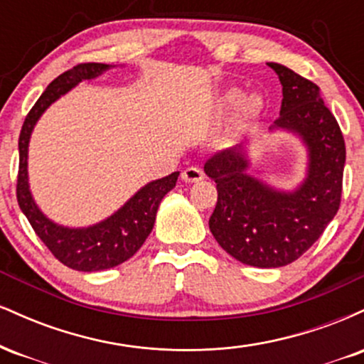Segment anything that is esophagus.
Listing matches in <instances>:
<instances>
[{
  "instance_id": "1",
  "label": "esophagus",
  "mask_w": 364,
  "mask_h": 364,
  "mask_svg": "<svg viewBox=\"0 0 364 364\" xmlns=\"http://www.w3.org/2000/svg\"><path fill=\"white\" fill-rule=\"evenodd\" d=\"M203 176H205V174H203V171L198 168H186L181 173L183 181H186V183H198V181H202Z\"/></svg>"
}]
</instances>
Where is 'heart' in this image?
Returning <instances> with one entry per match:
<instances>
[{
  "mask_svg": "<svg viewBox=\"0 0 364 364\" xmlns=\"http://www.w3.org/2000/svg\"><path fill=\"white\" fill-rule=\"evenodd\" d=\"M224 106L232 109V107L240 106V119L243 123H252L265 109V99L258 92H252V94L243 95L241 89H229L224 94Z\"/></svg>",
  "mask_w": 364,
  "mask_h": 364,
  "instance_id": "b5f03b06",
  "label": "heart"
}]
</instances>
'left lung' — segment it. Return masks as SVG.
I'll return each mask as SVG.
<instances>
[{
    "instance_id": "1",
    "label": "left lung",
    "mask_w": 364,
    "mask_h": 364,
    "mask_svg": "<svg viewBox=\"0 0 364 364\" xmlns=\"http://www.w3.org/2000/svg\"><path fill=\"white\" fill-rule=\"evenodd\" d=\"M269 66L282 85L281 112L270 129L299 136L306 176L294 190L267 185L248 174L243 145L220 150L203 168L217 183L210 232L231 257L258 269L284 267L311 248L339 210L346 164L344 136L318 85L279 63Z\"/></svg>"
}]
</instances>
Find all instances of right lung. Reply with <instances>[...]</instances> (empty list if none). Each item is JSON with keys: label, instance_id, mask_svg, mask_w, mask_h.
Instances as JSON below:
<instances>
[{"label": "right lung", "instance_id": "1", "mask_svg": "<svg viewBox=\"0 0 364 364\" xmlns=\"http://www.w3.org/2000/svg\"><path fill=\"white\" fill-rule=\"evenodd\" d=\"M112 68L104 63H82L49 83L23 121L18 139V179L16 200L36 235L61 263L80 272H97L127 262L140 250L156 223L157 208L168 191L176 186L179 171L141 186L114 214L87 228L60 225L37 207L28 186V141L36 123L54 101L83 80H92Z\"/></svg>", "mask_w": 364, "mask_h": 364}]
</instances>
